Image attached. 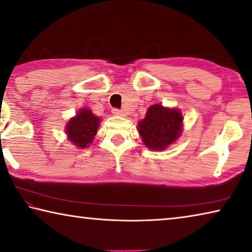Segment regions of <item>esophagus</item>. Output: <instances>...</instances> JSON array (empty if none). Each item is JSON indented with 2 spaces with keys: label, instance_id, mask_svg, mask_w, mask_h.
Returning <instances> with one entry per match:
<instances>
[{
  "label": "esophagus",
  "instance_id": "1",
  "mask_svg": "<svg viewBox=\"0 0 252 252\" xmlns=\"http://www.w3.org/2000/svg\"><path fill=\"white\" fill-rule=\"evenodd\" d=\"M113 114L115 115V116H125V113H124L123 110L117 109V108L113 109Z\"/></svg>",
  "mask_w": 252,
  "mask_h": 252
}]
</instances>
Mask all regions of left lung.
<instances>
[{
	"mask_svg": "<svg viewBox=\"0 0 252 252\" xmlns=\"http://www.w3.org/2000/svg\"><path fill=\"white\" fill-rule=\"evenodd\" d=\"M183 119L180 109L160 104L152 105L146 111L145 118L137 124L144 145L152 151L166 150L182 135Z\"/></svg>",
	"mask_w": 252,
	"mask_h": 252,
	"instance_id": "1",
	"label": "left lung"
}]
</instances>
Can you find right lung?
Segmentation results:
<instances>
[{
    "mask_svg": "<svg viewBox=\"0 0 252 252\" xmlns=\"http://www.w3.org/2000/svg\"><path fill=\"white\" fill-rule=\"evenodd\" d=\"M100 121L101 118L96 116L87 107L79 109L64 126L68 141L81 150L88 148L94 142Z\"/></svg>",
    "mask_w": 252,
    "mask_h": 252,
    "instance_id": "obj_1",
    "label": "right lung"
}]
</instances>
